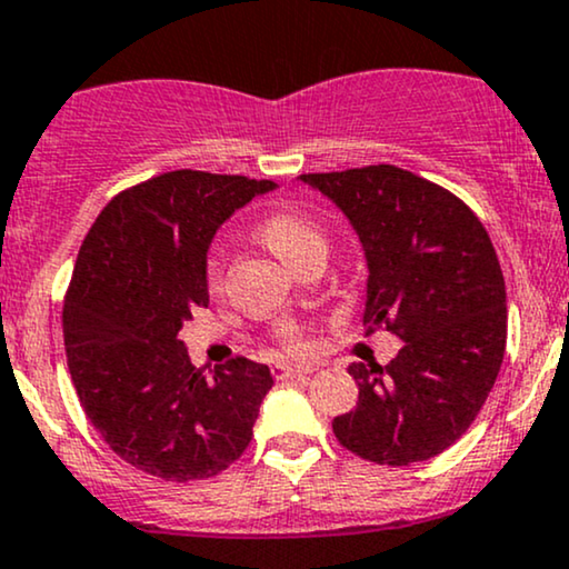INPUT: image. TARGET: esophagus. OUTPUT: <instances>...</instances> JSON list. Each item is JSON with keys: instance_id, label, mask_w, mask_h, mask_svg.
Segmentation results:
<instances>
[{"instance_id": "obj_1", "label": "esophagus", "mask_w": 569, "mask_h": 569, "mask_svg": "<svg viewBox=\"0 0 569 569\" xmlns=\"http://www.w3.org/2000/svg\"><path fill=\"white\" fill-rule=\"evenodd\" d=\"M315 371L312 366H289V362H278L272 366V376L276 379H293V376H310Z\"/></svg>"}]
</instances>
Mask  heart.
Instances as JSON below:
<instances>
[{
	"instance_id": "1",
	"label": "heart",
	"mask_w": 569,
	"mask_h": 569,
	"mask_svg": "<svg viewBox=\"0 0 569 569\" xmlns=\"http://www.w3.org/2000/svg\"><path fill=\"white\" fill-rule=\"evenodd\" d=\"M264 243L270 246L276 254L283 259L286 264H291L293 270H299L307 259L315 254H326V232L302 214H293V211H276L259 224ZM207 280L209 289L217 291L222 283V257L214 254L209 259L207 267ZM280 341H283L289 350H302L305 339L302 333L293 326L280 328Z\"/></svg>"
}]
</instances>
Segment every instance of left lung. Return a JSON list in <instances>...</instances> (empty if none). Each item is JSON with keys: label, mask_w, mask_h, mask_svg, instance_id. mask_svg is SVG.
Returning <instances> with one entry per match:
<instances>
[{"label": "left lung", "mask_w": 569, "mask_h": 569, "mask_svg": "<svg viewBox=\"0 0 569 569\" xmlns=\"http://www.w3.org/2000/svg\"><path fill=\"white\" fill-rule=\"evenodd\" d=\"M299 180L358 232L362 326L402 341L385 368H347L360 397L333 419V435L387 467L440 456L477 419L503 362L506 286L488 230L461 198L392 163Z\"/></svg>", "instance_id": "8db88e82"}]
</instances>
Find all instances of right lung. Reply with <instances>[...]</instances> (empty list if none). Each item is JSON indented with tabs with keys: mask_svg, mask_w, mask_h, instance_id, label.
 I'll return each instance as SVG.
<instances>
[{
	"mask_svg": "<svg viewBox=\"0 0 569 569\" xmlns=\"http://www.w3.org/2000/svg\"><path fill=\"white\" fill-rule=\"evenodd\" d=\"M276 188L167 172L116 196L81 243L63 305L68 371L102 440L148 475L203 480L249 448L270 368L236 358L203 376L180 331L209 307L207 254L219 224Z\"/></svg>",
	"mask_w": 569,
	"mask_h": 569,
	"instance_id": "right-lung-1",
	"label": "right lung"
}]
</instances>
